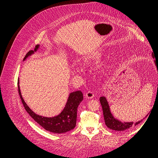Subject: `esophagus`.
<instances>
[{"instance_id":"34e87169","label":"esophagus","mask_w":158,"mask_h":158,"mask_svg":"<svg viewBox=\"0 0 158 158\" xmlns=\"http://www.w3.org/2000/svg\"><path fill=\"white\" fill-rule=\"evenodd\" d=\"M85 97L88 99L93 98L94 97V93L91 91H89L88 92L86 93V94H85Z\"/></svg>"}]
</instances>
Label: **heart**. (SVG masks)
Here are the masks:
<instances>
[{
  "label": "heart",
  "instance_id": "heart-1",
  "mask_svg": "<svg viewBox=\"0 0 158 158\" xmlns=\"http://www.w3.org/2000/svg\"><path fill=\"white\" fill-rule=\"evenodd\" d=\"M100 59H101V55L99 54H93L91 55H88L87 56H85L84 59V63L85 64H89L92 62L98 61ZM76 72H78L79 69H74Z\"/></svg>",
  "mask_w": 158,
  "mask_h": 158
}]
</instances>
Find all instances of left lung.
<instances>
[{
	"label": "left lung",
	"mask_w": 158,
	"mask_h": 158,
	"mask_svg": "<svg viewBox=\"0 0 158 158\" xmlns=\"http://www.w3.org/2000/svg\"><path fill=\"white\" fill-rule=\"evenodd\" d=\"M152 56L154 58V55L152 53ZM155 65L156 66V68L157 69V74H158V63L154 60ZM100 103H101L103 112V116L106 125L111 130L113 131H124L128 130V129L131 128L134 126H136L137 124L140 123L142 120L140 121H138L135 123L132 122H122L121 121L114 118V117L113 116L112 113H111L110 108L108 103V101L106 98L105 96H102L99 98ZM149 114V113L146 116V118Z\"/></svg>",
	"instance_id": "obj_1"
}]
</instances>
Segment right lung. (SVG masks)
<instances>
[{
	"label": "right lung",
	"mask_w": 158,
	"mask_h": 158,
	"mask_svg": "<svg viewBox=\"0 0 158 158\" xmlns=\"http://www.w3.org/2000/svg\"><path fill=\"white\" fill-rule=\"evenodd\" d=\"M40 45H36L34 50H30L26 55L23 60H25L28 56L33 54L38 50ZM18 79V91L22 103L26 111L46 131L55 134H62L74 129L76 125L77 111L79 105L83 99V94L81 91H77L69 94L65 106L59 115L53 117H45L38 115L33 112L25 103L22 97L19 88Z\"/></svg>",
	"instance_id": "1"
}]
</instances>
